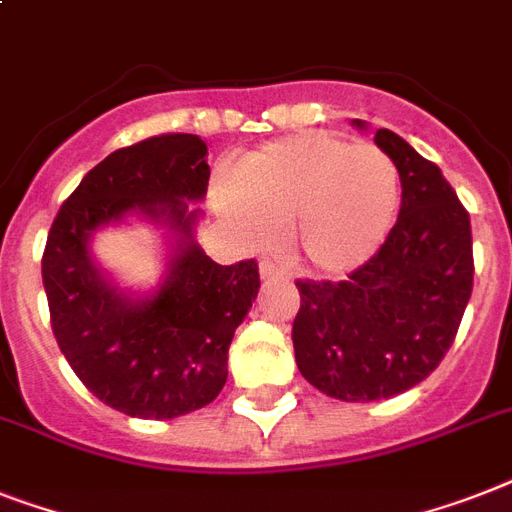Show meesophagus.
I'll list each match as a JSON object with an SVG mask.
<instances>
[{
    "mask_svg": "<svg viewBox=\"0 0 512 512\" xmlns=\"http://www.w3.org/2000/svg\"><path fill=\"white\" fill-rule=\"evenodd\" d=\"M260 278L263 281H284V278H289V273L276 263H260Z\"/></svg>",
    "mask_w": 512,
    "mask_h": 512,
    "instance_id": "1",
    "label": "esophagus"
}]
</instances>
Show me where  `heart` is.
<instances>
[{
  "mask_svg": "<svg viewBox=\"0 0 512 512\" xmlns=\"http://www.w3.org/2000/svg\"><path fill=\"white\" fill-rule=\"evenodd\" d=\"M215 205L252 244L292 228L297 255L321 273L371 260L400 207V173L373 144L326 131L270 141L244 157L236 186L220 184Z\"/></svg>",
  "mask_w": 512,
  "mask_h": 512,
  "instance_id": "1",
  "label": "heart"
}]
</instances>
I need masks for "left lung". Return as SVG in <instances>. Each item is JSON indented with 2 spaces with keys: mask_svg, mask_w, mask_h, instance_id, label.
I'll use <instances>...</instances> for the list:
<instances>
[{
  "mask_svg": "<svg viewBox=\"0 0 512 512\" xmlns=\"http://www.w3.org/2000/svg\"><path fill=\"white\" fill-rule=\"evenodd\" d=\"M365 131V120H352ZM402 184L397 223L344 281H297L299 373L344 402L389 400L421 384L455 342L473 289L471 218L442 170L378 128Z\"/></svg>",
  "mask_w": 512,
  "mask_h": 512,
  "instance_id": "1",
  "label": "left lung"
}]
</instances>
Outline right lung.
Instances as JSON below:
<instances>
[{"mask_svg":"<svg viewBox=\"0 0 512 512\" xmlns=\"http://www.w3.org/2000/svg\"><path fill=\"white\" fill-rule=\"evenodd\" d=\"M210 181L197 134L115 149L65 199L47 236L41 278L62 355L94 397L131 418L168 421L210 405L228 378V347L260 289L255 260L218 265L194 239ZM144 219L169 257L152 293L117 286L90 242L102 227Z\"/></svg>","mask_w":512,"mask_h":512,"instance_id":"add662e5","label":"right lung"}]
</instances>
